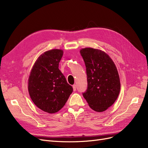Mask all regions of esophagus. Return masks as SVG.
I'll return each mask as SVG.
<instances>
[{"instance_id":"34e87169","label":"esophagus","mask_w":148,"mask_h":148,"mask_svg":"<svg viewBox=\"0 0 148 148\" xmlns=\"http://www.w3.org/2000/svg\"><path fill=\"white\" fill-rule=\"evenodd\" d=\"M73 91H76V88H77V85L73 84Z\"/></svg>"}]
</instances>
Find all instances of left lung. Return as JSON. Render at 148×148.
<instances>
[{
  "instance_id": "8db88e82",
  "label": "left lung",
  "mask_w": 148,
  "mask_h": 148,
  "mask_svg": "<svg viewBox=\"0 0 148 148\" xmlns=\"http://www.w3.org/2000/svg\"><path fill=\"white\" fill-rule=\"evenodd\" d=\"M80 53L86 66L88 87L83 96L89 107L103 112L117 100L120 90L118 71L110 57L99 49L84 48Z\"/></svg>"
}]
</instances>
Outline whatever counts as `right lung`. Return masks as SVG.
Returning <instances> with one entry per match:
<instances>
[{
	"instance_id": "add662e5",
	"label": "right lung",
	"mask_w": 148,
	"mask_h": 148,
	"mask_svg": "<svg viewBox=\"0 0 148 148\" xmlns=\"http://www.w3.org/2000/svg\"><path fill=\"white\" fill-rule=\"evenodd\" d=\"M63 51L52 49L39 57L28 79L31 99L38 108L53 114L64 106L73 88L59 69Z\"/></svg>"
}]
</instances>
